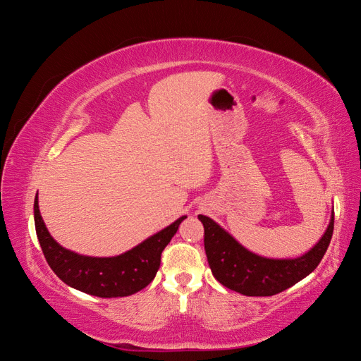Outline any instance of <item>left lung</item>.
<instances>
[{
	"instance_id": "8db88e82",
	"label": "left lung",
	"mask_w": 361,
	"mask_h": 361,
	"mask_svg": "<svg viewBox=\"0 0 361 361\" xmlns=\"http://www.w3.org/2000/svg\"><path fill=\"white\" fill-rule=\"evenodd\" d=\"M204 227V251L214 277L223 286L247 297H271L293 286L319 265L330 245L334 212L329 228L309 253L297 259H267L245 250L211 218L199 215Z\"/></svg>"
}]
</instances>
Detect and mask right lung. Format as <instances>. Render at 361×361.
<instances>
[{"label": "right lung", "instance_id": "right-lung-1", "mask_svg": "<svg viewBox=\"0 0 361 361\" xmlns=\"http://www.w3.org/2000/svg\"><path fill=\"white\" fill-rule=\"evenodd\" d=\"M185 218L180 216L125 255L89 257L76 255L54 241L40 216L37 195L35 199L36 233L48 265L66 285L99 298L128 297L145 289L157 276L162 250L171 241Z\"/></svg>", "mask_w": 361, "mask_h": 361}]
</instances>
